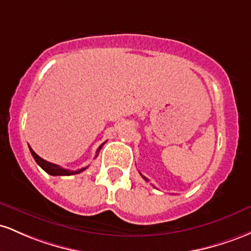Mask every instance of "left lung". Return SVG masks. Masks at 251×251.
<instances>
[{"label": "left lung", "mask_w": 251, "mask_h": 251, "mask_svg": "<svg viewBox=\"0 0 251 251\" xmlns=\"http://www.w3.org/2000/svg\"><path fill=\"white\" fill-rule=\"evenodd\" d=\"M140 174H141V173H140ZM141 176H142V178H143V179H145V180H146V181H148V179H147V178H146V176H142V174H141Z\"/></svg>", "instance_id": "1"}]
</instances>
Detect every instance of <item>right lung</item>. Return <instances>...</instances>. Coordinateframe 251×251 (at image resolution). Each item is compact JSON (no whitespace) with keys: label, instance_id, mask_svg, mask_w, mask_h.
I'll return each instance as SVG.
<instances>
[{"label":"right lung","instance_id":"obj_1","mask_svg":"<svg viewBox=\"0 0 251 251\" xmlns=\"http://www.w3.org/2000/svg\"><path fill=\"white\" fill-rule=\"evenodd\" d=\"M103 145H104V143H103ZM103 145H100V148L97 149V151H96V153H97V154H96V156L98 155V153H100V148H102V146H103ZM29 151H30V153H32L33 157H34V160L36 161V163H38V165L40 166V167H41L42 170H44L45 172H46V173L50 174V176H72V174H78V173H80V172L85 171L86 168H88V166H86V167L80 168V170H78V171H70V170H65V168H61L60 166L55 165V163L49 162V161H46V160L41 159V157L39 156L38 154H36L35 151H33V149L30 148V147H29Z\"/></svg>","mask_w":251,"mask_h":251}]
</instances>
